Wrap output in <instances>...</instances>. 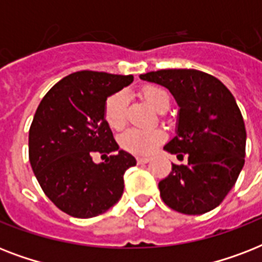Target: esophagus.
<instances>
[{"label":"esophagus","mask_w":262,"mask_h":262,"mask_svg":"<svg viewBox=\"0 0 262 262\" xmlns=\"http://www.w3.org/2000/svg\"><path fill=\"white\" fill-rule=\"evenodd\" d=\"M149 158H143V156H139V158H137V163L139 164H145V163H148V162H149Z\"/></svg>","instance_id":"34e87169"}]
</instances>
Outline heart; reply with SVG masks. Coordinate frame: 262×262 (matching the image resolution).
<instances>
[{"instance_id":"heart-1","label":"heart","mask_w":262,"mask_h":262,"mask_svg":"<svg viewBox=\"0 0 262 262\" xmlns=\"http://www.w3.org/2000/svg\"><path fill=\"white\" fill-rule=\"evenodd\" d=\"M143 98L145 102L154 108L159 111L163 107H168L170 99L166 91L159 87L148 85L143 88ZM125 110H126V94L125 92H115L108 96L104 103V119L107 125L119 130L125 125ZM164 132L162 129H139L132 127L123 132L119 137V144L123 149L136 154V155H149L163 143Z\"/></svg>"}]
</instances>
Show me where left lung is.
I'll use <instances>...</instances> for the list:
<instances>
[{"instance_id":"obj_1","label":"left lung","mask_w":262,"mask_h":262,"mask_svg":"<svg viewBox=\"0 0 262 262\" xmlns=\"http://www.w3.org/2000/svg\"><path fill=\"white\" fill-rule=\"evenodd\" d=\"M140 79L167 88L178 104L175 136L164 151L187 164H172L159 182L166 205L185 215L216 208L235 185L245 164L246 129L228 88L213 76L194 69H164Z\"/></svg>"}]
</instances>
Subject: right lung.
Wrapping results in <instances>:
<instances>
[{"instance_id":"add662e5","label":"right lung","mask_w":262,"mask_h":262,"mask_svg":"<svg viewBox=\"0 0 262 262\" xmlns=\"http://www.w3.org/2000/svg\"><path fill=\"white\" fill-rule=\"evenodd\" d=\"M132 81V75L76 72L59 80L36 108L28 136L31 167L45 194L73 217L104 213L122 197L123 174L136 159L119 149L104 103ZM96 151L115 155L95 164Z\"/></svg>"}]
</instances>
